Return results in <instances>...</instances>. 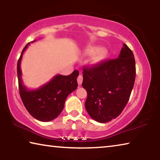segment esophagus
Masks as SVG:
<instances>
[{"label": "esophagus", "mask_w": 160, "mask_h": 160, "mask_svg": "<svg viewBox=\"0 0 160 160\" xmlns=\"http://www.w3.org/2000/svg\"><path fill=\"white\" fill-rule=\"evenodd\" d=\"M82 80H83L82 75H80L79 76H78V78H77V81H78V85H82Z\"/></svg>", "instance_id": "34e87169"}]
</instances>
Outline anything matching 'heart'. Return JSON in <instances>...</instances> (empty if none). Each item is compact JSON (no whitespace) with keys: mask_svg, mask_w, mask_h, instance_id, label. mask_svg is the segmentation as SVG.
Segmentation results:
<instances>
[{"mask_svg":"<svg viewBox=\"0 0 160 160\" xmlns=\"http://www.w3.org/2000/svg\"><path fill=\"white\" fill-rule=\"evenodd\" d=\"M96 50L95 47H90L87 49L86 52L88 54L93 53L94 51ZM107 51L104 48H99L96 51V52L93 54L92 57L91 59V63L93 65H97L101 63L102 61L104 60L106 58Z\"/></svg>","mask_w":160,"mask_h":160,"instance_id":"obj_1","label":"heart"}]
</instances>
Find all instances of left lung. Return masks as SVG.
Listing matches in <instances>:
<instances>
[{
    "mask_svg": "<svg viewBox=\"0 0 160 160\" xmlns=\"http://www.w3.org/2000/svg\"><path fill=\"white\" fill-rule=\"evenodd\" d=\"M82 85L88 93L85 109L94 121L107 123L121 114L134 86V55L124 44L118 57L83 68Z\"/></svg>",
    "mask_w": 160,
    "mask_h": 160,
    "instance_id": "obj_1",
    "label": "left lung"
}]
</instances>
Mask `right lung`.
I'll return each mask as SVG.
<instances>
[{"label": "right lung", "mask_w": 160, "mask_h": 160, "mask_svg": "<svg viewBox=\"0 0 160 160\" xmlns=\"http://www.w3.org/2000/svg\"><path fill=\"white\" fill-rule=\"evenodd\" d=\"M29 44L28 43L23 48L18 61L19 91L22 101L31 116L40 121L47 122L55 119L60 114L63 109L67 97L76 90L79 72L76 70L69 75H56L39 88L29 90L23 85L22 80L20 64L23 53Z\"/></svg>", "instance_id": "right-lung-1"}]
</instances>
